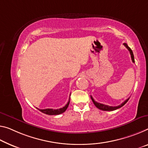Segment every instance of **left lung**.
<instances>
[{"label":"left lung","mask_w":148,"mask_h":148,"mask_svg":"<svg viewBox=\"0 0 148 148\" xmlns=\"http://www.w3.org/2000/svg\"><path fill=\"white\" fill-rule=\"evenodd\" d=\"M124 46L126 47L127 49H128V51H130V53L131 55V58H132V61L133 63L135 62L134 61V54H133V52L132 51V49L130 48V47H128V45H127L126 43H124ZM90 98H91V100L93 102V103H94V104L95 105V106H96L97 108H98L99 109H100V110H104V111H112V110H116V109L118 108H121L122 106H123L125 104H126L127 102L128 101V100L130 98H128V99H127L126 101H124L123 103H122L121 104H120V105L117 106H108V105H106V104H101V103H97V102H96L94 100V99L90 96Z\"/></svg>","instance_id":"obj_1"}]
</instances>
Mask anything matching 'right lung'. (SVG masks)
Segmentation results:
<instances>
[{
  "instance_id": "right-lung-1",
  "label": "right lung",
  "mask_w": 148,
  "mask_h": 148,
  "mask_svg": "<svg viewBox=\"0 0 148 148\" xmlns=\"http://www.w3.org/2000/svg\"><path fill=\"white\" fill-rule=\"evenodd\" d=\"M69 102L70 101L69 100L68 103H67L66 105L65 106H63V108H59V109H53V108H46V109H39L38 108V110L41 112L45 114H48V115H58L60 114H62L63 112H64L65 110H67V108L68 107L69 104Z\"/></svg>"
}]
</instances>
